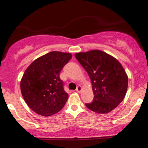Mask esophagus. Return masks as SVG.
Here are the masks:
<instances>
[{
    "mask_svg": "<svg viewBox=\"0 0 148 148\" xmlns=\"http://www.w3.org/2000/svg\"><path fill=\"white\" fill-rule=\"evenodd\" d=\"M81 90H82V87L81 86H78L76 89V91L78 92H81Z\"/></svg>",
    "mask_w": 148,
    "mask_h": 148,
    "instance_id": "obj_1",
    "label": "esophagus"
}]
</instances>
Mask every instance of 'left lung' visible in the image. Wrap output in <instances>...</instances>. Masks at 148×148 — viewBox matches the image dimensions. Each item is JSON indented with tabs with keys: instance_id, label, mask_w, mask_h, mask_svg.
<instances>
[{
	"instance_id": "obj_1",
	"label": "left lung",
	"mask_w": 148,
	"mask_h": 148,
	"mask_svg": "<svg viewBox=\"0 0 148 148\" xmlns=\"http://www.w3.org/2000/svg\"><path fill=\"white\" fill-rule=\"evenodd\" d=\"M76 58L91 80L94 99L86 106L97 113H108L122 102L126 95L128 76L120 62L99 50L76 53Z\"/></svg>"
}]
</instances>
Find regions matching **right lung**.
<instances>
[{
  "label": "right lung",
  "mask_w": 148,
  "mask_h": 148,
  "mask_svg": "<svg viewBox=\"0 0 148 148\" xmlns=\"http://www.w3.org/2000/svg\"><path fill=\"white\" fill-rule=\"evenodd\" d=\"M72 57L69 53L49 52L25 69L20 84L21 94L27 105L37 114L50 116L64 107L69 96L59 75Z\"/></svg>",
  "instance_id": "obj_1"
}]
</instances>
